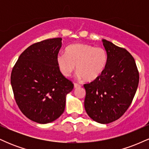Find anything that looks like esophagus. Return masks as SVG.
<instances>
[{"instance_id": "obj_1", "label": "esophagus", "mask_w": 149, "mask_h": 149, "mask_svg": "<svg viewBox=\"0 0 149 149\" xmlns=\"http://www.w3.org/2000/svg\"><path fill=\"white\" fill-rule=\"evenodd\" d=\"M80 85L79 84H78V83H74V88H80Z\"/></svg>"}]
</instances>
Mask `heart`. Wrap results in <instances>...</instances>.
Listing matches in <instances>:
<instances>
[{
	"label": "heart",
	"mask_w": 149,
	"mask_h": 149,
	"mask_svg": "<svg viewBox=\"0 0 149 149\" xmlns=\"http://www.w3.org/2000/svg\"><path fill=\"white\" fill-rule=\"evenodd\" d=\"M107 60V52L103 47L83 43L68 46L66 54L61 53L57 57L58 67L64 76H71L76 66L78 78L87 81H93L102 74Z\"/></svg>",
	"instance_id": "obj_1"
}]
</instances>
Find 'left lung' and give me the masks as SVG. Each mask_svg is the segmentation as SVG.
<instances>
[{
    "label": "left lung",
    "mask_w": 149,
    "mask_h": 149,
    "mask_svg": "<svg viewBox=\"0 0 149 149\" xmlns=\"http://www.w3.org/2000/svg\"><path fill=\"white\" fill-rule=\"evenodd\" d=\"M102 42L107 52V64L97 79L84 85V106L93 120L108 124L120 118L130 106L139 76L130 53L107 40Z\"/></svg>",
    "instance_id": "1"
}]
</instances>
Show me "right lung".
I'll return each mask as SVG.
<instances>
[{"label":"right lung","mask_w":149,"mask_h":149,"mask_svg":"<svg viewBox=\"0 0 149 149\" xmlns=\"http://www.w3.org/2000/svg\"><path fill=\"white\" fill-rule=\"evenodd\" d=\"M61 40L47 39L29 46L20 54L12 71L16 103L24 115L38 123L57 119L64 111L66 95L73 88L57 63Z\"/></svg>","instance_id":"obj_1"}]
</instances>
